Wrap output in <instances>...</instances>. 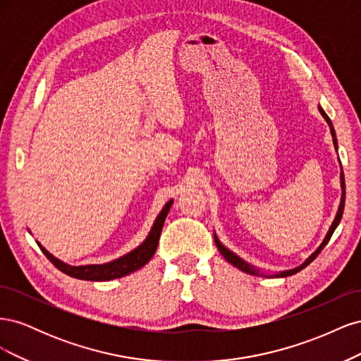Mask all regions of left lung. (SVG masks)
Listing matches in <instances>:
<instances>
[{"label": "left lung", "mask_w": 361, "mask_h": 361, "mask_svg": "<svg viewBox=\"0 0 361 361\" xmlns=\"http://www.w3.org/2000/svg\"><path fill=\"white\" fill-rule=\"evenodd\" d=\"M319 111H321V114L324 116V118L326 120V123H329V126H330V130H331V137H333V143H334V147L337 149V140H336V133H334V128H333L331 120H330V117H329V116L325 114V111L322 110L321 106H319ZM341 183H342V200H341V206H338V211H337V214H336L334 221H333V224H331V227H330L329 233H326V236L324 238L322 244H321L318 248H316L314 253H312V255L309 256V259H305V262H304L302 265H300V267H297V268H293V269H289V271H283V272H280V274H276V277H288V276H293V274H297V272H300L301 269H304V268L307 267L309 264H312V262L316 259V256H318V255L321 253L322 248H324L326 244H329V241H330L331 235L334 233L336 227L338 226V223H341V220H342V215H343V207H345V178H343V171L341 173ZM214 238H215V244H216L218 250H220V253L224 256V259L228 262V264H232L233 267H236V268H239V269H241V271L247 272V274H255V276H259V269H257V268H255L253 265L247 264L245 260H243L241 257L236 256L235 253H232L231 250L226 248V247H224V245H223L220 241H218L216 235H214ZM262 276H265V274H262Z\"/></svg>", "instance_id": "1"}]
</instances>
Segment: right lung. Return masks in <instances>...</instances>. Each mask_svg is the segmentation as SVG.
<instances>
[{"mask_svg":"<svg viewBox=\"0 0 361 361\" xmlns=\"http://www.w3.org/2000/svg\"><path fill=\"white\" fill-rule=\"evenodd\" d=\"M171 204H173V200L167 202L166 206L162 207V211L157 216L154 226H152V231L149 232L143 244L138 245L135 250L130 251V253L118 257L113 262H108V264L71 267L68 264H64V262L59 260L57 257H54L49 251H47L39 243L37 244H39L40 250L43 251V255H45L51 260V264L54 267L59 268L61 272H64V274H68L73 279L89 280V281H106V280H113V279H120V277L130 274V272L140 269L141 267H145L147 262L154 257L158 243H159L162 226H164V221H166V216L170 211Z\"/></svg>","mask_w":361,"mask_h":361,"instance_id":"right-lung-1","label":"right lung"}]
</instances>
